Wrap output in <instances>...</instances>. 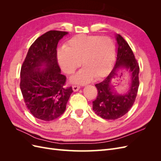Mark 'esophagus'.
<instances>
[{"label": "esophagus", "mask_w": 161, "mask_h": 161, "mask_svg": "<svg viewBox=\"0 0 161 161\" xmlns=\"http://www.w3.org/2000/svg\"><path fill=\"white\" fill-rule=\"evenodd\" d=\"M80 89V86H72V90L74 91L75 92H76V91H78Z\"/></svg>", "instance_id": "esophagus-1"}]
</instances>
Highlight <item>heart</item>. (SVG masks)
<instances>
[{
  "instance_id": "heart-1",
  "label": "heart",
  "mask_w": 161,
  "mask_h": 161,
  "mask_svg": "<svg viewBox=\"0 0 161 161\" xmlns=\"http://www.w3.org/2000/svg\"><path fill=\"white\" fill-rule=\"evenodd\" d=\"M115 56V47L109 37L78 35L67 42L65 49L58 51L57 59L61 69L72 74L82 64L84 66L70 77L72 84L84 85L104 76L108 72Z\"/></svg>"
}]
</instances>
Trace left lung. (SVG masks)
<instances>
[{
	"mask_svg": "<svg viewBox=\"0 0 161 161\" xmlns=\"http://www.w3.org/2000/svg\"><path fill=\"white\" fill-rule=\"evenodd\" d=\"M117 57L109 74L95 86L98 91L92 101V109L105 119H117L124 116L132 107L139 86L140 69L128 43L119 34L115 35ZM126 71L130 75V84L128 92L119 94L111 84L116 75Z\"/></svg>",
	"mask_w": 161,
	"mask_h": 161,
	"instance_id": "8db88e82",
	"label": "left lung"
}]
</instances>
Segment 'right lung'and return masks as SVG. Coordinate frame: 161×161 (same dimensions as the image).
Listing matches in <instances>:
<instances>
[{
  "mask_svg": "<svg viewBox=\"0 0 161 161\" xmlns=\"http://www.w3.org/2000/svg\"><path fill=\"white\" fill-rule=\"evenodd\" d=\"M69 33L49 31L33 43L21 69L20 89L27 108L36 118L55 119L66 110L73 92L58 64V43Z\"/></svg>",
  "mask_w": 161,
  "mask_h": 161,
  "instance_id": "1",
  "label": "right lung"
}]
</instances>
